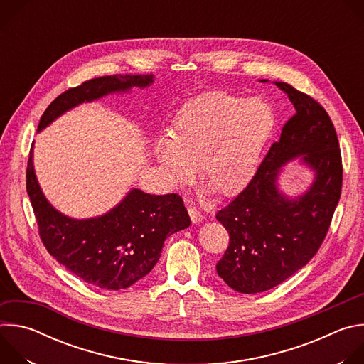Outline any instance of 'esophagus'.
I'll return each mask as SVG.
<instances>
[{"instance_id":"34e87169","label":"esophagus","mask_w":364,"mask_h":364,"mask_svg":"<svg viewBox=\"0 0 364 364\" xmlns=\"http://www.w3.org/2000/svg\"><path fill=\"white\" fill-rule=\"evenodd\" d=\"M188 215H190V219H191V222H193L194 225L201 223L203 215L196 209V207H190V209H188Z\"/></svg>"}]
</instances>
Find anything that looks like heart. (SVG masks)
<instances>
[{
	"instance_id": "b5f03b06",
	"label": "heart",
	"mask_w": 364,
	"mask_h": 364,
	"mask_svg": "<svg viewBox=\"0 0 364 364\" xmlns=\"http://www.w3.org/2000/svg\"><path fill=\"white\" fill-rule=\"evenodd\" d=\"M275 127V114L261 97L245 99L212 90L187 102L152 144V157L166 181L180 188L196 167L207 193L232 196L255 176Z\"/></svg>"
}]
</instances>
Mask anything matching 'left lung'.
<instances>
[{
  "mask_svg": "<svg viewBox=\"0 0 364 364\" xmlns=\"http://www.w3.org/2000/svg\"><path fill=\"white\" fill-rule=\"evenodd\" d=\"M274 83L287 93L295 115L246 188L216 215L230 237L218 275L242 294L268 291L305 267L321 246L341 194V154L328 114L291 85ZM296 158L314 173V181L289 196L277 180Z\"/></svg>",
  "mask_w": 364,
  "mask_h": 364,
  "instance_id": "1",
  "label": "left lung"
}]
</instances>
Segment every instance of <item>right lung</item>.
Returning <instances> with one entry per match:
<instances>
[{
  "label": "right lung",
  "mask_w": 364,
  "mask_h": 364,
  "mask_svg": "<svg viewBox=\"0 0 364 364\" xmlns=\"http://www.w3.org/2000/svg\"><path fill=\"white\" fill-rule=\"evenodd\" d=\"M152 82V75H115L87 80L50 103L37 132L82 103L128 93L132 87L145 89ZM27 193L48 253L68 271L102 289H125L144 278L159 262L166 239L191 223L180 196H155L139 188H131L105 215L87 219L66 216L40 188L33 146L27 167Z\"/></svg>",
  "instance_id": "add662e5"
}]
</instances>
